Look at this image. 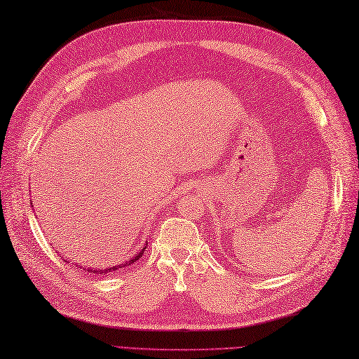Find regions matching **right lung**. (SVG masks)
Instances as JSON below:
<instances>
[{
	"instance_id": "1",
	"label": "right lung",
	"mask_w": 359,
	"mask_h": 359,
	"mask_svg": "<svg viewBox=\"0 0 359 359\" xmlns=\"http://www.w3.org/2000/svg\"><path fill=\"white\" fill-rule=\"evenodd\" d=\"M142 255H144V250H140V252L137 253V255H134L131 259H128L125 264H121V266H114V267H111V269H106V270H95V269H87L89 270V273H109V272H118V270L121 269V267H125V266H131L133 262H136L139 258H142Z\"/></svg>"
}]
</instances>
